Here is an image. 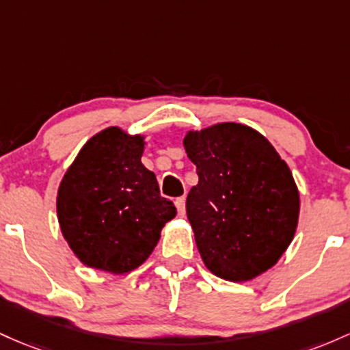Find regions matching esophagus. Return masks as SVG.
Wrapping results in <instances>:
<instances>
[{
    "label": "esophagus",
    "mask_w": 350,
    "mask_h": 350,
    "mask_svg": "<svg viewBox=\"0 0 350 350\" xmlns=\"http://www.w3.org/2000/svg\"><path fill=\"white\" fill-rule=\"evenodd\" d=\"M175 206H176V211H178V217H185V213H187L185 198H176L175 200Z\"/></svg>",
    "instance_id": "34e87169"
}]
</instances>
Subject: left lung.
Listing matches in <instances>:
<instances>
[{"label":"left lung","mask_w":350,"mask_h":350,"mask_svg":"<svg viewBox=\"0 0 350 350\" xmlns=\"http://www.w3.org/2000/svg\"><path fill=\"white\" fill-rule=\"evenodd\" d=\"M183 147L198 174L187 215L208 271L233 282L261 276L291 245L299 221L288 163L265 135L238 122L187 131Z\"/></svg>","instance_id":"left-lung-1"}]
</instances>
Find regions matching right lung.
I'll use <instances>...</instances> for the list:
<instances>
[{
    "instance_id": "obj_1",
    "label": "right lung",
    "mask_w": 350,
    "mask_h": 350,
    "mask_svg": "<svg viewBox=\"0 0 350 350\" xmlns=\"http://www.w3.org/2000/svg\"><path fill=\"white\" fill-rule=\"evenodd\" d=\"M145 135L107 127L82 145L57 188L61 233L88 268L125 274L142 266L176 208L144 167Z\"/></svg>"
}]
</instances>
